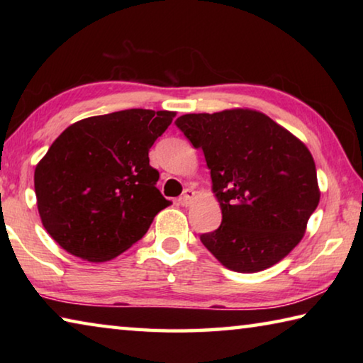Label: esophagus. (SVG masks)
<instances>
[{
	"mask_svg": "<svg viewBox=\"0 0 363 363\" xmlns=\"http://www.w3.org/2000/svg\"><path fill=\"white\" fill-rule=\"evenodd\" d=\"M195 199V192L192 189H186L184 190V194H182V196H181V205H184V206H189V205H192V200Z\"/></svg>",
	"mask_w": 363,
	"mask_h": 363,
	"instance_id": "esophagus-1",
	"label": "esophagus"
}]
</instances>
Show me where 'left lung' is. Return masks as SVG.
<instances>
[{
    "label": "left lung",
    "mask_w": 363,
    "mask_h": 363,
    "mask_svg": "<svg viewBox=\"0 0 363 363\" xmlns=\"http://www.w3.org/2000/svg\"><path fill=\"white\" fill-rule=\"evenodd\" d=\"M176 126L203 150L223 211V223L201 233V243L235 272H259L284 259L320 200L309 149L250 108L187 113Z\"/></svg>",
    "instance_id": "8db88e82"
}]
</instances>
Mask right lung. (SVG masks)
<instances>
[{
    "label": "right lung",
    "instance_id": "add662e5",
    "mask_svg": "<svg viewBox=\"0 0 363 363\" xmlns=\"http://www.w3.org/2000/svg\"><path fill=\"white\" fill-rule=\"evenodd\" d=\"M168 110L130 108L73 123L35 168L46 232L70 255L113 259L149 230L171 201L157 189L149 150L174 118Z\"/></svg>",
    "mask_w": 363,
    "mask_h": 363
}]
</instances>
